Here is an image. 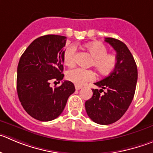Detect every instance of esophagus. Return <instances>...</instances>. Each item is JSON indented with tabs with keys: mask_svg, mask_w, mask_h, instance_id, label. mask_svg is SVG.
<instances>
[{
	"mask_svg": "<svg viewBox=\"0 0 153 153\" xmlns=\"http://www.w3.org/2000/svg\"><path fill=\"white\" fill-rule=\"evenodd\" d=\"M76 90H79L82 88V86H79V85H75Z\"/></svg>",
	"mask_w": 153,
	"mask_h": 153,
	"instance_id": "34e87169",
	"label": "esophagus"
}]
</instances>
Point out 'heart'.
<instances>
[{
	"label": "heart",
	"instance_id": "1",
	"mask_svg": "<svg viewBox=\"0 0 153 153\" xmlns=\"http://www.w3.org/2000/svg\"><path fill=\"white\" fill-rule=\"evenodd\" d=\"M85 48L94 59L91 65L101 75H108L116 68L118 63L117 56L113 53H107V48L102 43L94 42L88 43L85 45ZM76 50V48L74 45H71L65 49L63 53V62L66 66L72 68L75 65ZM66 78L76 85L80 86L85 82L94 80L95 79V74L91 70L76 68L67 72Z\"/></svg>",
	"mask_w": 153,
	"mask_h": 153
}]
</instances>
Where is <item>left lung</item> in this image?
<instances>
[{
    "label": "left lung",
    "mask_w": 153,
    "mask_h": 153,
    "mask_svg": "<svg viewBox=\"0 0 153 153\" xmlns=\"http://www.w3.org/2000/svg\"><path fill=\"white\" fill-rule=\"evenodd\" d=\"M105 42L116 52L117 65L108 76L94 82L101 88H93L92 97L85 103L88 117L100 125L112 124L125 114L133 100L137 81V65L127 46L111 37L105 38ZM104 89L106 91L101 95Z\"/></svg>",
    "instance_id": "1"
}]
</instances>
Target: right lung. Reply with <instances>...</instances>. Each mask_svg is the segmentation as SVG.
I'll return each mask as SVG.
<instances>
[{
    "label": "right lung",
    "instance_id": "obj_1",
    "mask_svg": "<svg viewBox=\"0 0 153 153\" xmlns=\"http://www.w3.org/2000/svg\"><path fill=\"white\" fill-rule=\"evenodd\" d=\"M66 40L65 36H42L29 45L19 59L16 80L19 99L25 110L39 121L59 117L69 96L75 91L74 83L68 80L59 87H50L52 81L60 82L64 78Z\"/></svg>",
    "mask_w": 153,
    "mask_h": 153
}]
</instances>
